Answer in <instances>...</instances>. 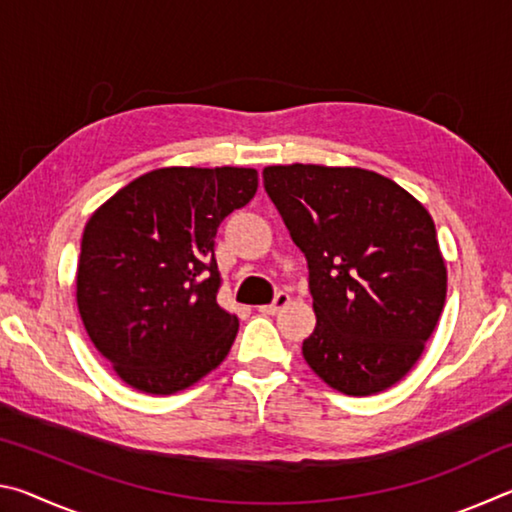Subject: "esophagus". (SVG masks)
<instances>
[{
	"label": "esophagus",
	"instance_id": "esophagus-1",
	"mask_svg": "<svg viewBox=\"0 0 512 512\" xmlns=\"http://www.w3.org/2000/svg\"><path fill=\"white\" fill-rule=\"evenodd\" d=\"M289 293H277L275 296V300L271 302V305H264V307H259V311H262V314H277V311L280 309H284L289 305Z\"/></svg>",
	"mask_w": 512,
	"mask_h": 512
}]
</instances>
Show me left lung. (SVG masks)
Instances as JSON below:
<instances>
[{
  "label": "left lung",
  "mask_w": 512,
  "mask_h": 512,
  "mask_svg": "<svg viewBox=\"0 0 512 512\" xmlns=\"http://www.w3.org/2000/svg\"><path fill=\"white\" fill-rule=\"evenodd\" d=\"M262 176L309 266L316 327L302 357L334 391H386L422 357L445 307L447 266L427 207L361 167L293 162Z\"/></svg>",
  "instance_id": "8db88e82"
}]
</instances>
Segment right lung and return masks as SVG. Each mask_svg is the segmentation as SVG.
<instances>
[{
  "mask_svg": "<svg viewBox=\"0 0 512 512\" xmlns=\"http://www.w3.org/2000/svg\"><path fill=\"white\" fill-rule=\"evenodd\" d=\"M255 192L250 167H164L121 187L85 223L76 305L124 384L173 395L228 357L239 318L216 302L214 237Z\"/></svg>",
  "mask_w": 512,
  "mask_h": 512,
  "instance_id": "right-lung-1",
  "label": "right lung"
}]
</instances>
